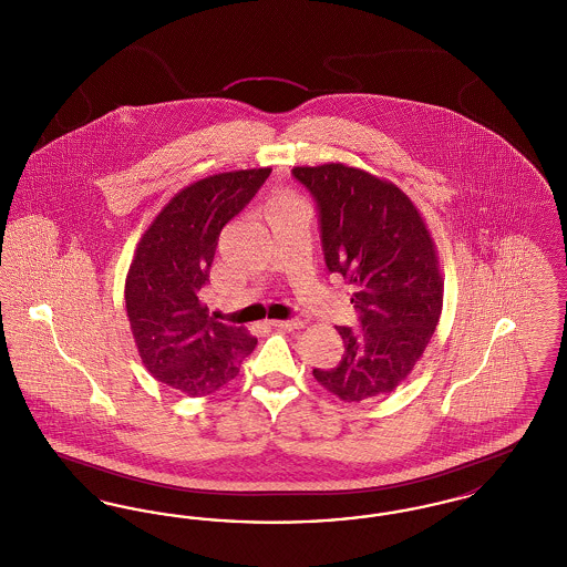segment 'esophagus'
I'll return each instance as SVG.
<instances>
[{
	"mask_svg": "<svg viewBox=\"0 0 567 567\" xmlns=\"http://www.w3.org/2000/svg\"><path fill=\"white\" fill-rule=\"evenodd\" d=\"M271 324L278 327V329H285V331H296V329L303 327V321L301 319H289V321H271Z\"/></svg>",
	"mask_w": 567,
	"mask_h": 567,
	"instance_id": "1",
	"label": "esophagus"
}]
</instances>
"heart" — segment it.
Returning <instances> with one entry per match:
<instances>
[{
	"label": "heart",
	"instance_id": "heart-1",
	"mask_svg": "<svg viewBox=\"0 0 567 567\" xmlns=\"http://www.w3.org/2000/svg\"><path fill=\"white\" fill-rule=\"evenodd\" d=\"M293 204H301V202L297 199V195H293L291 190H280V193H276V195L271 197L270 204H268V213H271V210H278V208L293 206Z\"/></svg>",
	"mask_w": 567,
	"mask_h": 567
}]
</instances>
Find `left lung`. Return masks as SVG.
Instances as JSON below:
<instances>
[{"label":"left lung","mask_w":567,"mask_h":567,"mask_svg":"<svg viewBox=\"0 0 567 567\" xmlns=\"http://www.w3.org/2000/svg\"><path fill=\"white\" fill-rule=\"evenodd\" d=\"M293 176L315 195L329 271L352 287L361 327H336L344 354L312 370L342 402L386 395L423 357L442 315L444 278L427 223L391 181L344 163L299 165Z\"/></svg>","instance_id":"obj_1"}]
</instances>
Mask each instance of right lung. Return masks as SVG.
Segmentation results:
<instances>
[{"label":"right lung","mask_w":567,"mask_h":567,"mask_svg":"<svg viewBox=\"0 0 567 567\" xmlns=\"http://www.w3.org/2000/svg\"><path fill=\"white\" fill-rule=\"evenodd\" d=\"M271 167L206 176L178 190L135 246L125 308L144 368L163 384L204 398L238 377L257 338L218 323L199 301L220 229L266 183Z\"/></svg>","instance_id":"obj_1"}]
</instances>
